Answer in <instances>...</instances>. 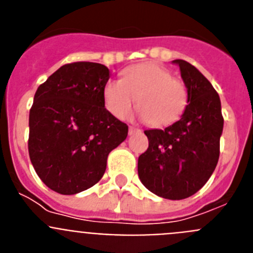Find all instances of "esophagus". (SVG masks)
<instances>
[{"mask_svg":"<svg viewBox=\"0 0 253 253\" xmlns=\"http://www.w3.org/2000/svg\"><path fill=\"white\" fill-rule=\"evenodd\" d=\"M137 131H140V129H138V128H135V126H129V134H134V133H137Z\"/></svg>","mask_w":253,"mask_h":253,"instance_id":"1","label":"esophagus"}]
</instances>
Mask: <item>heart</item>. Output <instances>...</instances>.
Wrapping results in <instances>:
<instances>
[{
  "label": "heart",
  "mask_w": 253,
  "mask_h": 253,
  "mask_svg": "<svg viewBox=\"0 0 253 253\" xmlns=\"http://www.w3.org/2000/svg\"><path fill=\"white\" fill-rule=\"evenodd\" d=\"M107 111L118 119L128 116L135 101L139 114L153 126H169L187 106V88L162 64L147 62L129 67L122 80L107 81L102 90Z\"/></svg>",
  "instance_id": "1"
}]
</instances>
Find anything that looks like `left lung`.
Listing matches in <instances>:
<instances>
[{"label": "left lung", "instance_id": "left-lung-1", "mask_svg": "<svg viewBox=\"0 0 253 253\" xmlns=\"http://www.w3.org/2000/svg\"><path fill=\"white\" fill-rule=\"evenodd\" d=\"M187 88L189 105L178 122L144 134L149 146L138 158L142 184L156 195L181 200L202 189L216 167L223 131L220 99L186 60L175 59Z\"/></svg>", "mask_w": 253, "mask_h": 253}]
</instances>
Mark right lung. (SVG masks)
Returning <instances> with one entry per match:
<instances>
[{"label":"right lung","instance_id":"obj_1","mask_svg":"<svg viewBox=\"0 0 253 253\" xmlns=\"http://www.w3.org/2000/svg\"><path fill=\"white\" fill-rule=\"evenodd\" d=\"M109 78L104 64L75 62L38 87L29 115V156L55 193L73 195L97 184L109 153L128 135V125L105 109Z\"/></svg>","mask_w":253,"mask_h":253}]
</instances>
